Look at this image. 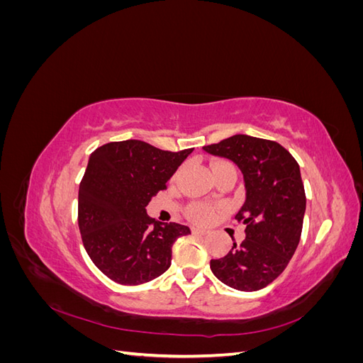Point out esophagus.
Instances as JSON below:
<instances>
[{"mask_svg": "<svg viewBox=\"0 0 363 363\" xmlns=\"http://www.w3.org/2000/svg\"><path fill=\"white\" fill-rule=\"evenodd\" d=\"M191 232H192V235H196V236H204V235H207L206 230H203V228H196V227H194V228L191 230Z\"/></svg>", "mask_w": 363, "mask_h": 363, "instance_id": "34e87169", "label": "esophagus"}]
</instances>
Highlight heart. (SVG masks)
<instances>
[{"instance_id": "1", "label": "heart", "mask_w": 363, "mask_h": 363, "mask_svg": "<svg viewBox=\"0 0 363 363\" xmlns=\"http://www.w3.org/2000/svg\"><path fill=\"white\" fill-rule=\"evenodd\" d=\"M227 164H232L228 162H224V160H219V162H215L212 164V174L219 169L221 167H227ZM213 215V207L208 206L206 203H194L188 207V216L192 219V221L195 223H200V224H204L207 223L208 219L212 218Z\"/></svg>"}]
</instances>
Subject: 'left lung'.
Segmentation results:
<instances>
[{
    "instance_id": "1",
    "label": "left lung",
    "mask_w": 363,
    "mask_h": 363,
    "mask_svg": "<svg viewBox=\"0 0 363 363\" xmlns=\"http://www.w3.org/2000/svg\"><path fill=\"white\" fill-rule=\"evenodd\" d=\"M208 155L233 160L244 174L245 203L236 213L245 239L211 269L227 286L252 292L268 286L288 267L298 247L306 194L300 167L291 152L268 139L235 135L203 147Z\"/></svg>"
}]
</instances>
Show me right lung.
I'll return each instance as SVG.
<instances>
[{"mask_svg":"<svg viewBox=\"0 0 363 363\" xmlns=\"http://www.w3.org/2000/svg\"><path fill=\"white\" fill-rule=\"evenodd\" d=\"M192 150L163 151L130 139L91 155L79 189V228L94 265L111 280L135 286L169 268L172 244L191 230L156 223L145 207Z\"/></svg>","mask_w":363,"mask_h":363,"instance_id":"right-lung-1","label":"right lung"}]
</instances>
